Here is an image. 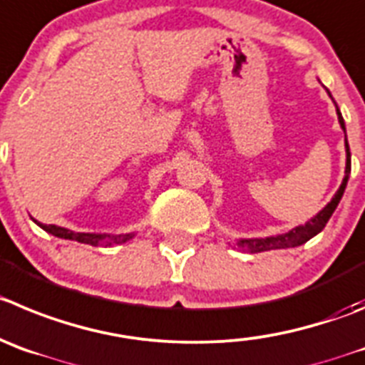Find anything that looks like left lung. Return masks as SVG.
Wrapping results in <instances>:
<instances>
[{
	"instance_id": "8db88e82",
	"label": "left lung",
	"mask_w": 365,
	"mask_h": 365,
	"mask_svg": "<svg viewBox=\"0 0 365 365\" xmlns=\"http://www.w3.org/2000/svg\"><path fill=\"white\" fill-rule=\"evenodd\" d=\"M336 115H339L340 128L344 129V135H346V124H344V118L340 115L339 108H336ZM346 142V176H344L342 183H340L339 190L335 192V196L331 198V202L321 210V212L313 216L308 223L299 225L295 229H292L290 232L279 234V236H270V237H255V240H240L237 241V247H241L243 250L252 252H264V250H275V248H292L299 247V245H304L306 241L312 240L313 236L321 232L326 227V223L329 221L331 214L335 212L336 205H339L340 198H342L344 190H346L347 178H349V173H351V153H349V144H347V138H344Z\"/></svg>"
}]
</instances>
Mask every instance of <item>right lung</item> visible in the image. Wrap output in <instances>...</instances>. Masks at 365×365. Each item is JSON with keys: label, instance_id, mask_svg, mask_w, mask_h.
Segmentation results:
<instances>
[{"label": "right lung", "instance_id": "obj_1", "mask_svg": "<svg viewBox=\"0 0 365 365\" xmlns=\"http://www.w3.org/2000/svg\"><path fill=\"white\" fill-rule=\"evenodd\" d=\"M43 230H46L52 236L61 237V240H73L79 241V243L91 245V247H97V245L106 243V245H115V243H125V241L131 240L135 234H118V236H110V234H90V232H73V230L63 229V227H57V225H43L37 223Z\"/></svg>", "mask_w": 365, "mask_h": 365}]
</instances>
